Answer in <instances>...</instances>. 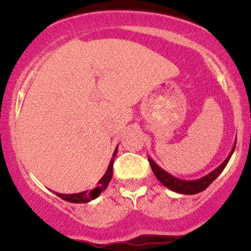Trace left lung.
Here are the masks:
<instances>
[{
  "mask_svg": "<svg viewBox=\"0 0 251 251\" xmlns=\"http://www.w3.org/2000/svg\"><path fill=\"white\" fill-rule=\"evenodd\" d=\"M235 148H236V140L234 143V146H232L231 151H230L229 155H227L226 160H224L220 166H217L215 170H212L210 174L203 176V177L198 178V179H195V180L179 179V178L170 175L169 172H166L165 170H163L159 165H157V164L154 163V160L150 157H149V162L152 168V171H153L154 176L157 177V179L159 180L165 188L172 190V191L177 192V194L196 195V194H200L201 191H204V190L208 188L210 184H211L212 181H214L216 178L222 174V171H223L224 168H226V164L229 163L230 158H231L232 153H234Z\"/></svg>",
  "mask_w": 251,
  "mask_h": 251,
  "instance_id": "1",
  "label": "left lung"
}]
</instances>
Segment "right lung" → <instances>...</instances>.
Instances as JSON below:
<instances>
[{"instance_id":"add662e5","label":"right lung","mask_w":251,"mask_h":251,"mask_svg":"<svg viewBox=\"0 0 251 251\" xmlns=\"http://www.w3.org/2000/svg\"><path fill=\"white\" fill-rule=\"evenodd\" d=\"M118 152V146L114 150L113 155L111 158V162L108 164V168L106 170L105 175L102 176L101 179L97 183V186L92 190H86V191L79 192V194H70V195H65V194H59V192H55L56 196H59L60 198H62L63 201H71V203H88V201L96 200V198L99 197V195L101 194L102 191H105L107 189L109 181L112 179V175H113V163H114V158H116Z\"/></svg>"}]
</instances>
